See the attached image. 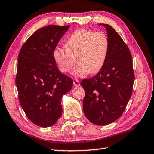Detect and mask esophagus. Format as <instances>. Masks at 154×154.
Here are the masks:
<instances>
[{"instance_id": "obj_1", "label": "esophagus", "mask_w": 154, "mask_h": 154, "mask_svg": "<svg viewBox=\"0 0 154 154\" xmlns=\"http://www.w3.org/2000/svg\"><path fill=\"white\" fill-rule=\"evenodd\" d=\"M73 85L75 87H79L81 85L80 82L78 80H74L73 81Z\"/></svg>"}]
</instances>
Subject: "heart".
I'll return each mask as SVG.
<instances>
[{"instance_id":"heart-1","label":"heart","mask_w":154,"mask_h":154,"mask_svg":"<svg viewBox=\"0 0 154 154\" xmlns=\"http://www.w3.org/2000/svg\"><path fill=\"white\" fill-rule=\"evenodd\" d=\"M65 48L56 47L53 57L62 73L70 72L77 57V66L73 75L85 77L89 73H97L105 63L109 49V41L103 32H94L86 29L75 30L66 41Z\"/></svg>"}]
</instances>
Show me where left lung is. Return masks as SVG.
I'll return each mask as SVG.
<instances>
[{
  "label": "left lung",
  "mask_w": 154,
  "mask_h": 154,
  "mask_svg": "<svg viewBox=\"0 0 154 154\" xmlns=\"http://www.w3.org/2000/svg\"><path fill=\"white\" fill-rule=\"evenodd\" d=\"M106 28L109 49L106 60L95 76L81 81L85 91L83 112L91 122L107 125L119 119L132 96L134 73L125 42L110 25Z\"/></svg>",
  "instance_id": "obj_1"
}]
</instances>
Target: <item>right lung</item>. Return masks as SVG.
<instances>
[{"instance_id":"1","label":"right lung","mask_w":154,"mask_h":154,"mask_svg":"<svg viewBox=\"0 0 154 154\" xmlns=\"http://www.w3.org/2000/svg\"><path fill=\"white\" fill-rule=\"evenodd\" d=\"M69 26L49 25L38 29L23 44L18 57L16 85L20 104L32 122L49 127L62 114L61 98L73 80L58 70L53 51Z\"/></svg>"}]
</instances>
